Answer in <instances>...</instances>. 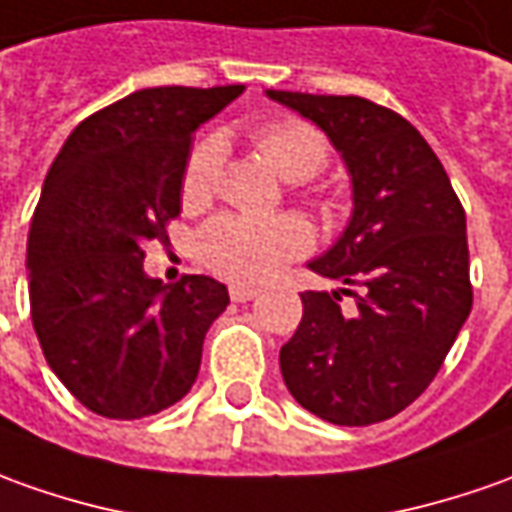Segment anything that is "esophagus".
I'll return each mask as SVG.
<instances>
[{
	"label": "esophagus",
	"mask_w": 512,
	"mask_h": 512,
	"mask_svg": "<svg viewBox=\"0 0 512 512\" xmlns=\"http://www.w3.org/2000/svg\"><path fill=\"white\" fill-rule=\"evenodd\" d=\"M257 288H252V285H229V297H232V302H249L255 300Z\"/></svg>",
	"instance_id": "34e87169"
}]
</instances>
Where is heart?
I'll return each mask as SVG.
<instances>
[{
    "mask_svg": "<svg viewBox=\"0 0 512 512\" xmlns=\"http://www.w3.org/2000/svg\"><path fill=\"white\" fill-rule=\"evenodd\" d=\"M252 142L260 156L285 182H311L328 165V139L305 120H271L257 125ZM221 148L215 139H201L187 156L182 193L190 201L204 198L215 184ZM311 249V232L297 218H255L224 212L198 235V252L212 271L238 283L269 280L285 263Z\"/></svg>",
    "mask_w": 512,
    "mask_h": 512,
    "instance_id": "1",
    "label": "heart"
}]
</instances>
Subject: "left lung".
Returning <instances> with one entry per match:
<instances>
[{
	"label": "left lung",
	"instance_id": "1",
	"mask_svg": "<svg viewBox=\"0 0 512 512\" xmlns=\"http://www.w3.org/2000/svg\"><path fill=\"white\" fill-rule=\"evenodd\" d=\"M266 95L316 123L342 154L353 215L308 269L358 287L305 291L302 322L280 350L288 392L336 426L403 412L443 367L471 314L465 210L429 142L398 111L356 95Z\"/></svg>",
	"mask_w": 512,
	"mask_h": 512
}]
</instances>
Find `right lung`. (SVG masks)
<instances>
[{"label": "right lung", "mask_w": 512, "mask_h": 512, "mask_svg": "<svg viewBox=\"0 0 512 512\" xmlns=\"http://www.w3.org/2000/svg\"><path fill=\"white\" fill-rule=\"evenodd\" d=\"M243 86H156L86 117L55 156L27 238L30 316L52 373L95 415L137 420L196 384L227 285L142 269L182 210L190 139Z\"/></svg>", "instance_id": "obj_1"}]
</instances>
